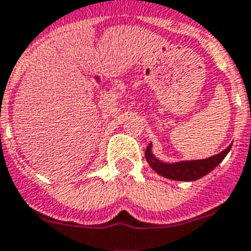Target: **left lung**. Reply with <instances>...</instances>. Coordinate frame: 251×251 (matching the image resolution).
Instances as JSON below:
<instances>
[{
  "label": "left lung",
  "mask_w": 251,
  "mask_h": 251,
  "mask_svg": "<svg viewBox=\"0 0 251 251\" xmlns=\"http://www.w3.org/2000/svg\"><path fill=\"white\" fill-rule=\"evenodd\" d=\"M230 148H232V145L228 146L227 149H224L222 153L206 158V159L164 163V162L154 157L153 153H151V144H149V146L146 148L145 157L148 163L150 164V167L160 176L171 180H179V181H194V180L201 179L202 176L207 175L208 172H211L226 158Z\"/></svg>",
  "instance_id": "1"
}]
</instances>
